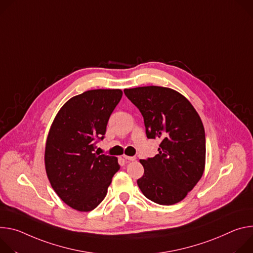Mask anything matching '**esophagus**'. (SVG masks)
Returning <instances> with one entry per match:
<instances>
[{
	"instance_id": "1",
	"label": "esophagus",
	"mask_w": 253,
	"mask_h": 253,
	"mask_svg": "<svg viewBox=\"0 0 253 253\" xmlns=\"http://www.w3.org/2000/svg\"><path fill=\"white\" fill-rule=\"evenodd\" d=\"M124 158L126 159V160H127V161H134L136 158L135 157H129V156H124Z\"/></svg>"
}]
</instances>
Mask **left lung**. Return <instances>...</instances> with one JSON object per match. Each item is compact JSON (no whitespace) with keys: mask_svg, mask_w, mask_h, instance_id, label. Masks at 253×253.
Here are the masks:
<instances>
[{"mask_svg":"<svg viewBox=\"0 0 253 253\" xmlns=\"http://www.w3.org/2000/svg\"><path fill=\"white\" fill-rule=\"evenodd\" d=\"M124 92L144 117L147 136L162 141L158 155L139 161L145 172L138 188L160 205L182 201L205 169V130L198 112L172 88L152 85Z\"/></svg>","mask_w":253,"mask_h":253,"instance_id":"obj_1","label":"left lung"}]
</instances>
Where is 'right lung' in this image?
<instances>
[{
  "label": "right lung",
  "mask_w": 253,
  "mask_h": 253,
  "mask_svg": "<svg viewBox=\"0 0 253 253\" xmlns=\"http://www.w3.org/2000/svg\"><path fill=\"white\" fill-rule=\"evenodd\" d=\"M122 96L121 89H94L73 96L50 126L44 156L46 174L59 198L77 211L96 208L121 168L117 157L99 155L94 149Z\"/></svg>",
  "instance_id": "1"
}]
</instances>
